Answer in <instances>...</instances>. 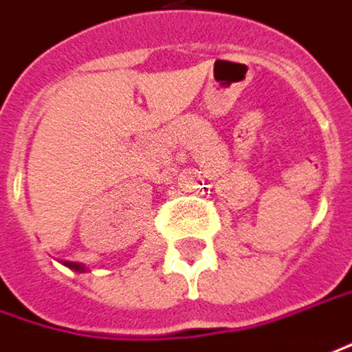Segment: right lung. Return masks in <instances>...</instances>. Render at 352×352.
Here are the masks:
<instances>
[{
    "mask_svg": "<svg viewBox=\"0 0 352 352\" xmlns=\"http://www.w3.org/2000/svg\"><path fill=\"white\" fill-rule=\"evenodd\" d=\"M65 266L74 270V272H85V266L82 264H74V262H65Z\"/></svg>",
    "mask_w": 352,
    "mask_h": 352,
    "instance_id": "1",
    "label": "right lung"
}]
</instances>
